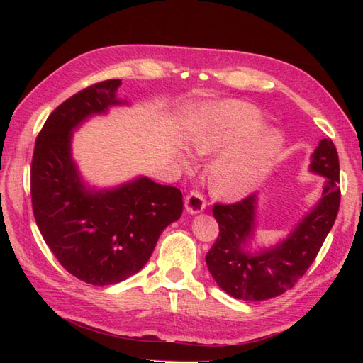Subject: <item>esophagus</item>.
Instances as JSON below:
<instances>
[{
  "label": "esophagus",
  "instance_id": "esophagus-1",
  "mask_svg": "<svg viewBox=\"0 0 363 363\" xmlns=\"http://www.w3.org/2000/svg\"><path fill=\"white\" fill-rule=\"evenodd\" d=\"M184 208L186 212L191 213V215H196V213H201L204 208H206V200L204 196L200 192H191L188 196H186L184 200Z\"/></svg>",
  "mask_w": 363,
  "mask_h": 363
}]
</instances>
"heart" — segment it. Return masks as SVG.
Here are the masks:
<instances>
[{
    "mask_svg": "<svg viewBox=\"0 0 363 363\" xmlns=\"http://www.w3.org/2000/svg\"><path fill=\"white\" fill-rule=\"evenodd\" d=\"M265 119L257 107L227 100L204 108L191 133V148L199 156L221 152L208 168L212 189L223 199L235 200L251 194L267 179L284 148L277 128H263ZM186 163V157L179 155Z\"/></svg>",
    "mask_w": 363,
    "mask_h": 363,
    "instance_id": "b5f03b06",
    "label": "heart"
}]
</instances>
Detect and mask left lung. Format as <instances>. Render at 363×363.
Returning a JSON list of instances; mask_svg holds the SVG:
<instances>
[{
    "label": "left lung",
    "instance_id": "left-lung-1",
    "mask_svg": "<svg viewBox=\"0 0 363 363\" xmlns=\"http://www.w3.org/2000/svg\"><path fill=\"white\" fill-rule=\"evenodd\" d=\"M309 172L325 179L320 200L274 245L256 242L257 194L236 204H215L219 236L206 263L218 286L233 298H274L292 288L312 265L339 211V159L332 139L320 140L311 156Z\"/></svg>",
    "mask_w": 363,
    "mask_h": 363
}]
</instances>
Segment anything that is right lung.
<instances>
[{
    "mask_svg": "<svg viewBox=\"0 0 363 363\" xmlns=\"http://www.w3.org/2000/svg\"><path fill=\"white\" fill-rule=\"evenodd\" d=\"M121 80L75 94L54 111L35 144L31 203L36 224L60 265L95 286L119 283L145 267L159 236L183 212L177 188L138 175L111 188L87 180L72 157V136L86 121L112 107Z\"/></svg>",
    "mask_w": 363,
    "mask_h": 363,
    "instance_id": "right-lung-1",
    "label": "right lung"
}]
</instances>
